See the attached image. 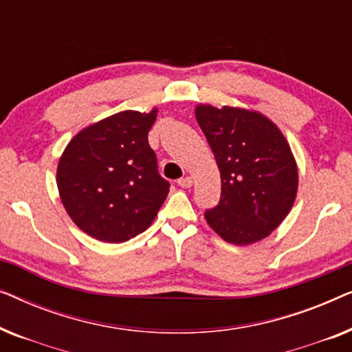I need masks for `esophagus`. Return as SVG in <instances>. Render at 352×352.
Segmentation results:
<instances>
[{
    "mask_svg": "<svg viewBox=\"0 0 352 352\" xmlns=\"http://www.w3.org/2000/svg\"><path fill=\"white\" fill-rule=\"evenodd\" d=\"M192 177H189V176H186V177H182V179H179L177 181V186L179 187H184V189H189V187H192Z\"/></svg>",
    "mask_w": 352,
    "mask_h": 352,
    "instance_id": "obj_1",
    "label": "esophagus"
}]
</instances>
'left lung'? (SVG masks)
Returning a JSON list of instances; mask_svg holds the SVG:
<instances>
[{"label":"left lung","instance_id":"left-lung-1","mask_svg":"<svg viewBox=\"0 0 352 352\" xmlns=\"http://www.w3.org/2000/svg\"><path fill=\"white\" fill-rule=\"evenodd\" d=\"M195 117L221 173V199L205 211L226 242L267 237L290 211L298 170L290 146L271 120L250 110L199 105Z\"/></svg>","mask_w":352,"mask_h":352}]
</instances>
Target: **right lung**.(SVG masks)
Listing matches in <instances>:
<instances>
[{
  "label": "right lung",
  "mask_w": 352,
  "mask_h": 352,
  "mask_svg": "<svg viewBox=\"0 0 352 352\" xmlns=\"http://www.w3.org/2000/svg\"><path fill=\"white\" fill-rule=\"evenodd\" d=\"M155 118L157 109L115 113L80 131L62 153V204L74 223L100 242H126L144 232L170 192L147 139Z\"/></svg>",
  "instance_id": "obj_1"
}]
</instances>
